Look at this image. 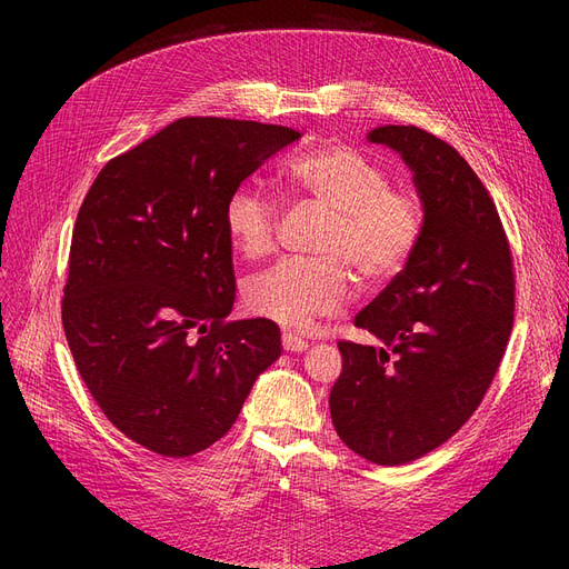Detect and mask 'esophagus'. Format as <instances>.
Returning a JSON list of instances; mask_svg holds the SVG:
<instances>
[{"instance_id":"34e87169","label":"esophagus","mask_w":569,"mask_h":569,"mask_svg":"<svg viewBox=\"0 0 569 569\" xmlns=\"http://www.w3.org/2000/svg\"><path fill=\"white\" fill-rule=\"evenodd\" d=\"M282 347H284V351L299 353V351H306L308 341H306V339H301V337H299V335H295V332H284V335H282Z\"/></svg>"}]
</instances>
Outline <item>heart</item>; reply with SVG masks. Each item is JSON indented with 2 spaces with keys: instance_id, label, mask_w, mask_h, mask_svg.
<instances>
[{
  "instance_id": "1",
  "label": "heart",
  "mask_w": 569,
  "mask_h": 569,
  "mask_svg": "<svg viewBox=\"0 0 569 569\" xmlns=\"http://www.w3.org/2000/svg\"><path fill=\"white\" fill-rule=\"evenodd\" d=\"M291 192L330 211L318 239V258H287L244 287L247 308L289 330L339 313L351 297V272L363 287H382L408 268L427 230V206L410 184H389V170L347 144L313 149L284 168ZM222 228L247 258L274 249L280 206L263 189L234 187Z\"/></svg>"
}]
</instances>
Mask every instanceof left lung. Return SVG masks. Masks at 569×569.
<instances>
[{
    "mask_svg": "<svg viewBox=\"0 0 569 569\" xmlns=\"http://www.w3.org/2000/svg\"><path fill=\"white\" fill-rule=\"evenodd\" d=\"M368 140L412 170L427 230L353 320L380 347L337 343L330 412L353 453L406 465L449 441L485 399L512 330L515 270L493 199L451 144L416 126L375 128Z\"/></svg>",
    "mask_w": 569,
    "mask_h": 569,
    "instance_id": "obj_1",
    "label": "left lung"
}]
</instances>
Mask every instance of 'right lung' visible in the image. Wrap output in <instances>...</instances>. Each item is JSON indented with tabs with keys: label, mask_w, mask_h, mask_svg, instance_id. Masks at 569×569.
Listing matches in <instances>:
<instances>
[{
	"label": "right lung",
	"mask_w": 569,
	"mask_h": 569,
	"mask_svg": "<svg viewBox=\"0 0 569 569\" xmlns=\"http://www.w3.org/2000/svg\"><path fill=\"white\" fill-rule=\"evenodd\" d=\"M301 132L180 118L99 170L68 256L61 320L76 368L128 439L187 458L228 435L280 327L228 320L234 187Z\"/></svg>",
	"instance_id": "obj_1"
}]
</instances>
